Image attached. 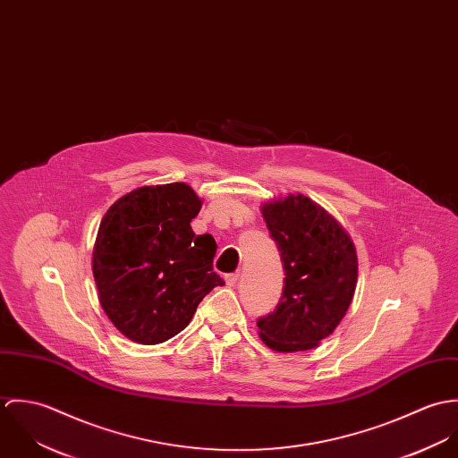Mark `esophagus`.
Returning a JSON list of instances; mask_svg holds the SVG:
<instances>
[{"mask_svg": "<svg viewBox=\"0 0 458 458\" xmlns=\"http://www.w3.org/2000/svg\"><path fill=\"white\" fill-rule=\"evenodd\" d=\"M238 278H240V273L238 271H234V273H227L225 275V282H227V285H236V282H238Z\"/></svg>", "mask_w": 458, "mask_h": 458, "instance_id": "esophagus-1", "label": "esophagus"}]
</instances>
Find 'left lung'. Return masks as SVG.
Wrapping results in <instances>:
<instances>
[{"label": "left lung", "mask_w": 458, "mask_h": 458, "mask_svg": "<svg viewBox=\"0 0 458 458\" xmlns=\"http://www.w3.org/2000/svg\"><path fill=\"white\" fill-rule=\"evenodd\" d=\"M262 218L285 278L276 309L258 319L259 335L280 352L312 349L351 305L358 280L354 245L329 213L300 194L264 204Z\"/></svg>", "instance_id": "8db88e82"}]
</instances>
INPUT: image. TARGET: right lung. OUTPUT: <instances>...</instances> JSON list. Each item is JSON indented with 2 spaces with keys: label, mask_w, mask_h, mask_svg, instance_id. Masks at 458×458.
I'll return each instance as SVG.
<instances>
[{
  "label": "right lung",
  "mask_w": 458,
  "mask_h": 458,
  "mask_svg": "<svg viewBox=\"0 0 458 458\" xmlns=\"http://www.w3.org/2000/svg\"><path fill=\"white\" fill-rule=\"evenodd\" d=\"M200 199L185 183L140 187L100 222L93 276L111 323L139 344H160L191 323L216 285V243L191 227Z\"/></svg>",
  "instance_id": "add662e5"
}]
</instances>
